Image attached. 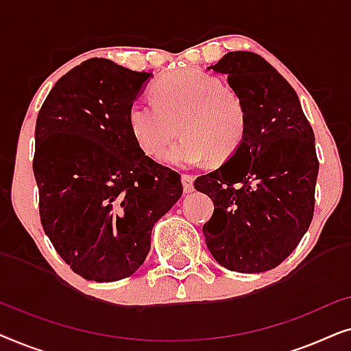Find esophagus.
I'll list each match as a JSON object with an SVG mask.
<instances>
[{
  "label": "esophagus",
  "mask_w": 351,
  "mask_h": 351,
  "mask_svg": "<svg viewBox=\"0 0 351 351\" xmlns=\"http://www.w3.org/2000/svg\"><path fill=\"white\" fill-rule=\"evenodd\" d=\"M193 176H190V174H184L182 176V185H184V191L185 193H191V191L195 190V186H193Z\"/></svg>",
  "instance_id": "obj_1"
}]
</instances>
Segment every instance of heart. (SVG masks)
<instances>
[{
  "mask_svg": "<svg viewBox=\"0 0 351 351\" xmlns=\"http://www.w3.org/2000/svg\"><path fill=\"white\" fill-rule=\"evenodd\" d=\"M155 97H137L129 107V128L137 145L161 158L182 131L166 161L190 167L209 160L227 161L246 137L247 112L243 99L217 76L179 70L156 81ZM181 128H178V124Z\"/></svg>",
  "mask_w": 351,
  "mask_h": 351,
  "instance_id": "b5f03b06",
  "label": "heart"
}]
</instances>
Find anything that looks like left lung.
<instances>
[{"label": "left lung", "mask_w": 351, "mask_h": 351, "mask_svg": "<svg viewBox=\"0 0 351 351\" xmlns=\"http://www.w3.org/2000/svg\"><path fill=\"white\" fill-rule=\"evenodd\" d=\"M209 70L227 76L247 112L246 137L219 169L195 180L213 198L203 233L232 271L280 265L308 230L315 210V134L292 86L258 54L234 51Z\"/></svg>", "instance_id": "1"}]
</instances>
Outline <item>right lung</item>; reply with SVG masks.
Listing matches in <instances>:
<instances>
[{
    "instance_id": "right-lung-1",
    "label": "right lung",
    "mask_w": 351,
    "mask_h": 351,
    "mask_svg": "<svg viewBox=\"0 0 351 351\" xmlns=\"http://www.w3.org/2000/svg\"><path fill=\"white\" fill-rule=\"evenodd\" d=\"M152 73L89 59L57 81L36 118L33 172L52 246L84 280L131 276L152 228L182 196L180 176L137 145L129 107Z\"/></svg>"
}]
</instances>
